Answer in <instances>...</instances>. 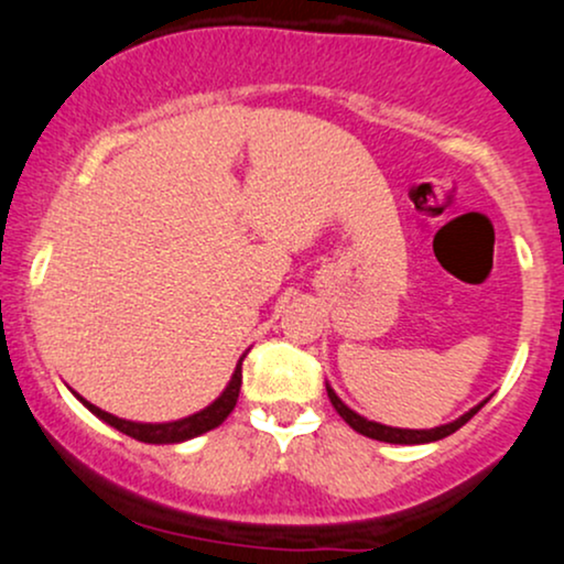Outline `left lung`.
<instances>
[{
    "mask_svg": "<svg viewBox=\"0 0 564 564\" xmlns=\"http://www.w3.org/2000/svg\"><path fill=\"white\" fill-rule=\"evenodd\" d=\"M326 392H328V400H332V405L336 408V413H339V416L345 419V422L352 426L355 432H360V435H366L371 440H381V443H398V445H422V443H435V440L448 437L456 430H462V426L467 424L469 419L475 416V413L480 411L485 403H488V400H482L480 405H475L471 411L464 413V416H458L456 422L435 426V430H398V426H384V424H377V422H368V419L360 416V413H355L352 408H347L345 403H341V400L336 398V392L328 384H326Z\"/></svg>",
    "mask_w": 564,
    "mask_h": 564,
    "instance_id": "obj_1",
    "label": "left lung"
}]
</instances>
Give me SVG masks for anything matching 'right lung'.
Instances as JSON below:
<instances>
[{"mask_svg":"<svg viewBox=\"0 0 564 564\" xmlns=\"http://www.w3.org/2000/svg\"><path fill=\"white\" fill-rule=\"evenodd\" d=\"M243 358H246V355H243ZM243 358L238 360L236 371H232V377H230V384L225 387V392L219 394L215 403L206 405L204 411L193 413V416L180 419V422H166V424L127 422V419H119V416H113V413L100 411V408L93 405V403H87V400L79 398V394H76V398H79L82 403L87 405L89 411H93L97 419H102V422L111 424L113 430L124 432V435H129V437L140 440V443H156V445L183 443V440L198 437V435H204V432L215 430V426H219V424L225 422V419L230 416V411H232V408H236V403H238V392H241V379H243L241 364H243Z\"/></svg>","mask_w":564,"mask_h":564,"instance_id":"add662e5","label":"right lung"}]
</instances>
